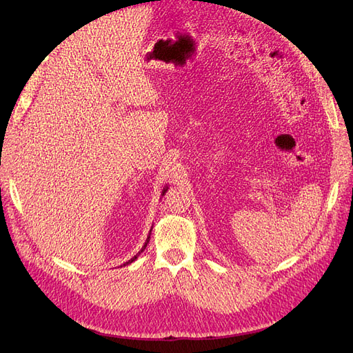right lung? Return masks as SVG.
Returning a JSON list of instances; mask_svg holds the SVG:
<instances>
[{
	"label": "right lung",
	"mask_w": 353,
	"mask_h": 353,
	"mask_svg": "<svg viewBox=\"0 0 353 353\" xmlns=\"http://www.w3.org/2000/svg\"><path fill=\"white\" fill-rule=\"evenodd\" d=\"M166 191H168V187H165V188H163V191H162V196H165V193H166ZM152 228H153V227H152ZM150 234H152V230H150V232H148V237H147V240H145V243H144V245H143V249H141L140 252H138V253H137V254L134 256V258H131L130 261H128V262H125V263H123V265H121V266H126V265H130V263H132V262H134V261H135V259L138 258V256H140V254H141V253L144 252V249L147 248V244H148V241H150Z\"/></svg>",
	"instance_id": "add662e5"
}]
</instances>
